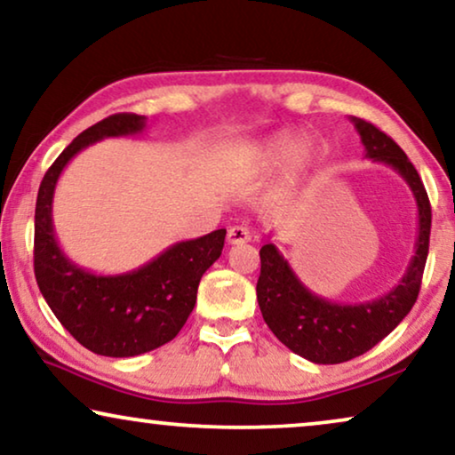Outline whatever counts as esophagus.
<instances>
[{"label": "esophagus", "mask_w": 455, "mask_h": 455, "mask_svg": "<svg viewBox=\"0 0 455 455\" xmlns=\"http://www.w3.org/2000/svg\"><path fill=\"white\" fill-rule=\"evenodd\" d=\"M251 242V229L244 226H234L228 229V244H244Z\"/></svg>", "instance_id": "1"}]
</instances>
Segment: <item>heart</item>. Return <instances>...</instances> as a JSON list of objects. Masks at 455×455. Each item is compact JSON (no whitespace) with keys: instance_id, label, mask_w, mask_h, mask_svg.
<instances>
[{"instance_id":"heart-1","label":"heart","mask_w":455,"mask_h":455,"mask_svg":"<svg viewBox=\"0 0 455 455\" xmlns=\"http://www.w3.org/2000/svg\"><path fill=\"white\" fill-rule=\"evenodd\" d=\"M263 159L271 167H282L290 161L298 167H307L315 161V148L310 142H302L300 136L279 132L263 145Z\"/></svg>"}]
</instances>
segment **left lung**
Instances as JSON below:
<instances>
[{
    "label": "left lung",
    "mask_w": 455,
    "mask_h": 455,
    "mask_svg": "<svg viewBox=\"0 0 455 455\" xmlns=\"http://www.w3.org/2000/svg\"><path fill=\"white\" fill-rule=\"evenodd\" d=\"M352 122L366 157L394 167L412 190L419 207V238L402 282L385 296L360 304H338L313 294L275 244L260 248L257 300L263 319L283 346L315 364L346 363L369 352L394 331L419 298L428 254L431 203L419 172L394 139L360 117H352Z\"/></svg>",
    "instance_id": "1"
}]
</instances>
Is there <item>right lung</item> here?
I'll list each match as a JSON object with an SVG mask.
<instances>
[{
  "label": "right lung",
  "mask_w": 455,
  "mask_h": 455,
  "mask_svg": "<svg viewBox=\"0 0 455 455\" xmlns=\"http://www.w3.org/2000/svg\"><path fill=\"white\" fill-rule=\"evenodd\" d=\"M147 117L116 114L86 128L49 167L35 209V277L49 308L78 344L111 358H130L167 344L196 302L203 273L221 257L226 229L176 242L139 269L95 275L72 263L53 232L52 204L60 173L74 155L111 136L145 130Z\"/></svg>",
  "instance_id": "right-lung-1"
}]
</instances>
